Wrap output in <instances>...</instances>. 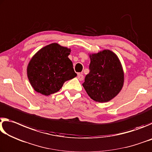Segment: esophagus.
<instances>
[{"label": "esophagus", "instance_id": "34e87169", "mask_svg": "<svg viewBox=\"0 0 152 152\" xmlns=\"http://www.w3.org/2000/svg\"><path fill=\"white\" fill-rule=\"evenodd\" d=\"M77 78H78L79 80L82 81V80H83V75H82L81 73H78V75H77Z\"/></svg>", "mask_w": 152, "mask_h": 152}]
</instances>
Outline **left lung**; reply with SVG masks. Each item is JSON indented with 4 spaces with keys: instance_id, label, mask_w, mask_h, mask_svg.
Listing matches in <instances>:
<instances>
[{
    "instance_id": "obj_1",
    "label": "left lung",
    "mask_w": 152,
    "mask_h": 152,
    "mask_svg": "<svg viewBox=\"0 0 152 152\" xmlns=\"http://www.w3.org/2000/svg\"><path fill=\"white\" fill-rule=\"evenodd\" d=\"M89 73L82 84L93 100L103 103L110 101L123 87L124 71L116 54L110 50L89 54Z\"/></svg>"
}]
</instances>
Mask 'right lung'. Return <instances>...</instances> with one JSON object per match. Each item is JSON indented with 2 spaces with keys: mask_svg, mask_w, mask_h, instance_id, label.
<instances>
[{
  "mask_svg": "<svg viewBox=\"0 0 152 152\" xmlns=\"http://www.w3.org/2000/svg\"><path fill=\"white\" fill-rule=\"evenodd\" d=\"M71 51L70 48L53 43L32 56L27 75L35 91L49 96L58 91L64 82L75 77L73 63L68 57Z\"/></svg>",
  "mask_w": 152,
  "mask_h": 152,
  "instance_id": "1",
  "label": "right lung"
}]
</instances>
